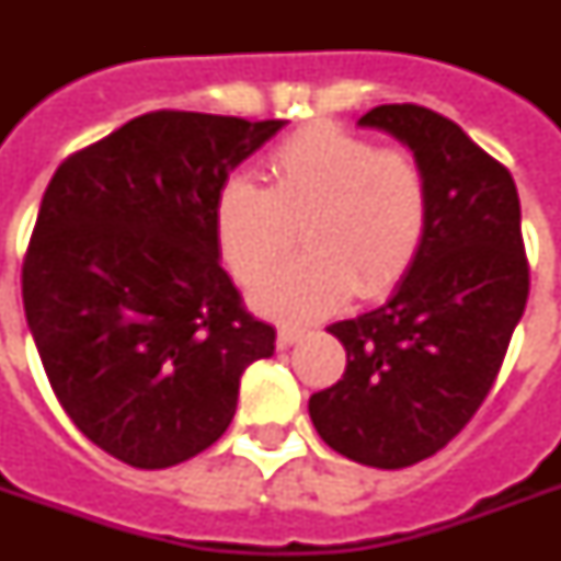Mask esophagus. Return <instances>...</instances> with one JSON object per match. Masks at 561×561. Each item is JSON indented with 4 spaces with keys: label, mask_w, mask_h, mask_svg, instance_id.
I'll return each instance as SVG.
<instances>
[{
    "label": "esophagus",
    "mask_w": 561,
    "mask_h": 561,
    "mask_svg": "<svg viewBox=\"0 0 561 561\" xmlns=\"http://www.w3.org/2000/svg\"><path fill=\"white\" fill-rule=\"evenodd\" d=\"M306 334V325L299 323H282L279 325V346L285 350V346H290L294 341H299Z\"/></svg>",
    "instance_id": "1"
}]
</instances>
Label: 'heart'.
Masks as SVG:
<instances>
[{"instance_id":"obj_1","label":"heart","mask_w":561,"mask_h":561,"mask_svg":"<svg viewBox=\"0 0 561 561\" xmlns=\"http://www.w3.org/2000/svg\"><path fill=\"white\" fill-rule=\"evenodd\" d=\"M267 188L232 174L215 194V244L232 276L259 282L300 224L306 254L262 280L255 302L282 317H317L375 297L404 276L425 244L434 188L425 162L337 125H308L264 160Z\"/></svg>"}]
</instances>
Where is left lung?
I'll list each match as a JSON object with an SVG mask.
<instances>
[{"instance_id":"8db88e82","label":"left lung","mask_w":561,"mask_h":561,"mask_svg":"<svg viewBox=\"0 0 561 561\" xmlns=\"http://www.w3.org/2000/svg\"><path fill=\"white\" fill-rule=\"evenodd\" d=\"M425 162L434 209L425 244L387 302L329 332L346 373L308 399L317 434L375 469L434 457L492 390L530 294L522 206L513 174L419 104H381L360 116Z\"/></svg>"}]
</instances>
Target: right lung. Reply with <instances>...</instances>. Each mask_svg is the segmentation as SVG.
I'll return each instance as SVG.
<instances>
[{"mask_svg":"<svg viewBox=\"0 0 561 561\" xmlns=\"http://www.w3.org/2000/svg\"><path fill=\"white\" fill-rule=\"evenodd\" d=\"M285 122L186 110L130 118L57 165L22 259V306L60 408L134 469L227 431L276 329L218 262L215 194Z\"/></svg>","mask_w":561,"mask_h":561,"instance_id":"1","label":"right lung"}]
</instances>
